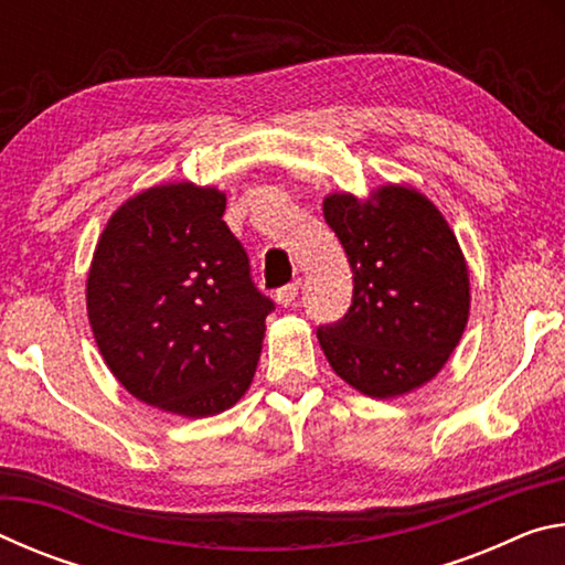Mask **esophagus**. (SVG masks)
<instances>
[{
    "instance_id": "34e87169",
    "label": "esophagus",
    "mask_w": 565,
    "mask_h": 565,
    "mask_svg": "<svg viewBox=\"0 0 565 565\" xmlns=\"http://www.w3.org/2000/svg\"><path fill=\"white\" fill-rule=\"evenodd\" d=\"M296 296H299V284H286L276 291V303L284 306V309H289V306H294Z\"/></svg>"
}]
</instances>
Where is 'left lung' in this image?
<instances>
[{"mask_svg":"<svg viewBox=\"0 0 565 565\" xmlns=\"http://www.w3.org/2000/svg\"><path fill=\"white\" fill-rule=\"evenodd\" d=\"M323 218L353 271L347 317L317 331L331 369L371 398L431 381L463 337L471 281L458 238L431 199L384 184L369 199L333 191Z\"/></svg>","mask_w":565,"mask_h":565,"instance_id":"1","label":"left lung"}]
</instances>
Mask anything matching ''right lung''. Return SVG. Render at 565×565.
Here are the masks:
<instances>
[{
  "mask_svg": "<svg viewBox=\"0 0 565 565\" xmlns=\"http://www.w3.org/2000/svg\"><path fill=\"white\" fill-rule=\"evenodd\" d=\"M226 194L194 181L149 186L109 216L87 276L104 363L134 398L204 418L252 386L271 299L224 222Z\"/></svg>",
  "mask_w": 565,
  "mask_h": 565,
  "instance_id": "right-lung-1",
  "label": "right lung"
}]
</instances>
